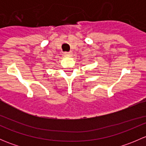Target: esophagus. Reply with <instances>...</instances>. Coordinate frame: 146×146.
<instances>
[{
  "label": "esophagus",
  "instance_id": "34e87169",
  "mask_svg": "<svg viewBox=\"0 0 146 146\" xmlns=\"http://www.w3.org/2000/svg\"><path fill=\"white\" fill-rule=\"evenodd\" d=\"M64 54L65 56H71L73 54V53L71 51H70V52H64Z\"/></svg>",
  "mask_w": 146,
  "mask_h": 146
}]
</instances>
